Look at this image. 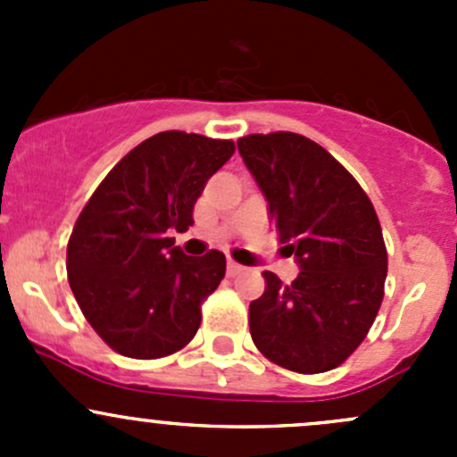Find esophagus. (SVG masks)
I'll return each instance as SVG.
<instances>
[{"mask_svg":"<svg viewBox=\"0 0 457 457\" xmlns=\"http://www.w3.org/2000/svg\"><path fill=\"white\" fill-rule=\"evenodd\" d=\"M241 271H245V267L238 265V262H234V261H228V274L229 276H238Z\"/></svg>","mask_w":457,"mask_h":457,"instance_id":"1","label":"esophagus"}]
</instances>
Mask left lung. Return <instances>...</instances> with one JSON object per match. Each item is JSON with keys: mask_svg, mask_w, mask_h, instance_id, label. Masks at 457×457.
<instances>
[{"mask_svg": "<svg viewBox=\"0 0 457 457\" xmlns=\"http://www.w3.org/2000/svg\"><path fill=\"white\" fill-rule=\"evenodd\" d=\"M238 152L267 199L301 274L292 285L262 271L250 305L256 349L276 365L322 373L343 365L370 334L386 278L380 220L361 183L316 141L296 132L247 135Z\"/></svg>", "mask_w": 457, "mask_h": 457, "instance_id": "8db88e82", "label": "left lung"}]
</instances>
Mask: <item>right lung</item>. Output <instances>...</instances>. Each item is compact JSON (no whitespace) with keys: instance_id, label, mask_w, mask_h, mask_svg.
Masks as SVG:
<instances>
[{"instance_id":"right-lung-1","label":"right lung","mask_w":457,"mask_h":457,"mask_svg":"<svg viewBox=\"0 0 457 457\" xmlns=\"http://www.w3.org/2000/svg\"><path fill=\"white\" fill-rule=\"evenodd\" d=\"M232 154L234 141L159 132L128 152L81 210L68 241V283L92 329L121 356L163 358L195 338L225 254L186 256L168 229L195 223L207 179Z\"/></svg>"}]
</instances>
